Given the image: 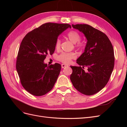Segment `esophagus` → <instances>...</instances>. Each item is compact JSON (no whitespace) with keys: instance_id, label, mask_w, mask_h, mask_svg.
Instances as JSON below:
<instances>
[{"instance_id":"34e87169","label":"esophagus","mask_w":127,"mask_h":127,"mask_svg":"<svg viewBox=\"0 0 127 127\" xmlns=\"http://www.w3.org/2000/svg\"><path fill=\"white\" fill-rule=\"evenodd\" d=\"M67 66H68V65L66 64H61V67H62L63 68H65V67H67Z\"/></svg>"}]
</instances>
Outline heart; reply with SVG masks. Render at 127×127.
Instances as JSON below:
<instances>
[{"label":"heart","mask_w":127,"mask_h":127,"mask_svg":"<svg viewBox=\"0 0 127 127\" xmlns=\"http://www.w3.org/2000/svg\"><path fill=\"white\" fill-rule=\"evenodd\" d=\"M68 38L73 43L76 44V47L78 49H82L84 47V44L83 42L80 41V34L75 31H71L67 33V35ZM61 41L60 39H57L56 42L55 47L57 50H59L60 48ZM77 55L75 52L69 53H63L59 55L57 59L59 61L64 63H69L71 59H75Z\"/></svg>","instance_id":"b5f03b06"}]
</instances>
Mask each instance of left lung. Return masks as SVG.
<instances>
[{
  "label": "left lung",
  "instance_id": "left-lung-1",
  "mask_svg": "<svg viewBox=\"0 0 127 127\" xmlns=\"http://www.w3.org/2000/svg\"><path fill=\"white\" fill-rule=\"evenodd\" d=\"M72 26L83 33L87 41L84 52L76 60L79 67L70 66L71 82L81 93L94 95L105 87L113 70V46L104 33L89 25ZM84 66L88 67L87 71L84 70Z\"/></svg>",
  "mask_w": 127,
  "mask_h": 127
}]
</instances>
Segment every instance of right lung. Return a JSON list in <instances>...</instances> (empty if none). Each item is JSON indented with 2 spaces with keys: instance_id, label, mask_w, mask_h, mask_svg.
<instances>
[{
  "instance_id": "1",
  "label": "right lung",
  "mask_w": 127,
  "mask_h": 127,
  "mask_svg": "<svg viewBox=\"0 0 127 127\" xmlns=\"http://www.w3.org/2000/svg\"><path fill=\"white\" fill-rule=\"evenodd\" d=\"M68 24L47 23L28 33L23 39L17 58L16 70L24 89L34 96L50 91L60 74L59 64L49 66L44 63L49 53L55 50L58 37L68 28Z\"/></svg>"
}]
</instances>
